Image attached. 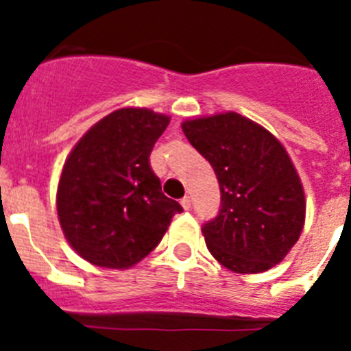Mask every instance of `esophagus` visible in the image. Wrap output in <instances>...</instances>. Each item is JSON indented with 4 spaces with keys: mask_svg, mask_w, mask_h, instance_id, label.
<instances>
[{
    "mask_svg": "<svg viewBox=\"0 0 351 351\" xmlns=\"http://www.w3.org/2000/svg\"><path fill=\"white\" fill-rule=\"evenodd\" d=\"M181 206L184 207L186 210L190 209V207H191V200H190V197H184V198H181Z\"/></svg>",
    "mask_w": 351,
    "mask_h": 351,
    "instance_id": "obj_1",
    "label": "esophagus"
}]
</instances>
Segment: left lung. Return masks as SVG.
Returning <instances> with one entry per match:
<instances>
[{
    "instance_id": "left-lung-1",
    "label": "left lung",
    "mask_w": 351,
    "mask_h": 351,
    "mask_svg": "<svg viewBox=\"0 0 351 351\" xmlns=\"http://www.w3.org/2000/svg\"><path fill=\"white\" fill-rule=\"evenodd\" d=\"M182 132L218 178L221 206L204 223L210 255L230 271L274 267L299 241L306 198L281 142L241 114L184 121Z\"/></svg>"
}]
</instances>
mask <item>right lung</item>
Returning <instances> with one entry per match:
<instances>
[{"instance_id":"1","label":"right lung","mask_w":351,"mask_h":351,"mask_svg":"<svg viewBox=\"0 0 351 351\" xmlns=\"http://www.w3.org/2000/svg\"><path fill=\"white\" fill-rule=\"evenodd\" d=\"M170 117L119 108L89 130L66 158L58 186V216L70 246L93 265L128 269L165 235L176 200L161 193L149 154Z\"/></svg>"}]
</instances>
